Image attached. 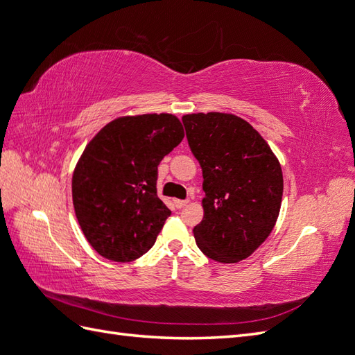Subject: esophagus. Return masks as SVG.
<instances>
[{
  "instance_id": "esophagus-1",
  "label": "esophagus",
  "mask_w": 355,
  "mask_h": 355,
  "mask_svg": "<svg viewBox=\"0 0 355 355\" xmlns=\"http://www.w3.org/2000/svg\"><path fill=\"white\" fill-rule=\"evenodd\" d=\"M186 204H187V201H184V200H174V205L177 209H183Z\"/></svg>"
}]
</instances>
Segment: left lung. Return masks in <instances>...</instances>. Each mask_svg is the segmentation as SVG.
<instances>
[{"instance_id":"obj_1","label":"left lung","mask_w":355,"mask_h":355,"mask_svg":"<svg viewBox=\"0 0 355 355\" xmlns=\"http://www.w3.org/2000/svg\"><path fill=\"white\" fill-rule=\"evenodd\" d=\"M183 123L204 177V218L193 228L198 248L219 263L241 261L274 230L282 166L266 140L234 114L193 113Z\"/></svg>"}]
</instances>
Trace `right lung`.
I'll return each mask as SVG.
<instances>
[{"mask_svg": "<svg viewBox=\"0 0 355 355\" xmlns=\"http://www.w3.org/2000/svg\"><path fill=\"white\" fill-rule=\"evenodd\" d=\"M174 114L118 118L87 144L72 175V201L87 242L131 261L150 251L171 210L157 196V168L183 140Z\"/></svg>", "mask_w": 355, "mask_h": 355, "instance_id": "obj_1", "label": "right lung"}]
</instances>
